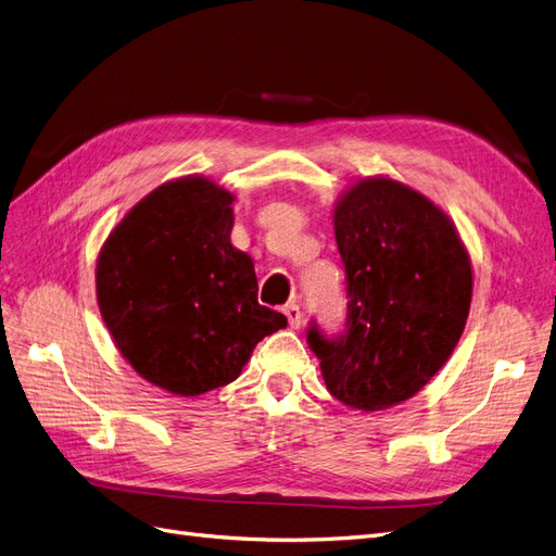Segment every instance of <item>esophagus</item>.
Here are the masks:
<instances>
[{"label":"esophagus","mask_w":556,"mask_h":556,"mask_svg":"<svg viewBox=\"0 0 556 556\" xmlns=\"http://www.w3.org/2000/svg\"><path fill=\"white\" fill-rule=\"evenodd\" d=\"M282 313L288 315V323H290V327H294V329H299L301 323H304V313H301V308H299L296 304H288V306L282 308Z\"/></svg>","instance_id":"esophagus-1"}]
</instances>
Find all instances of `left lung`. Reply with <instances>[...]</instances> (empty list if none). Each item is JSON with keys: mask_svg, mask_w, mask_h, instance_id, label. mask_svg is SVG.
I'll list each match as a JSON object with an SVG mask.
<instances>
[{"mask_svg": "<svg viewBox=\"0 0 556 556\" xmlns=\"http://www.w3.org/2000/svg\"><path fill=\"white\" fill-rule=\"evenodd\" d=\"M348 313L336 336L306 341L333 399L364 413L392 408L439 374L466 327L468 252L450 217L390 178L352 185L336 204Z\"/></svg>", "mask_w": 556, "mask_h": 556, "instance_id": "8db88e82", "label": "left lung"}]
</instances>
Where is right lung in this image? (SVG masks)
Instances as JSON below:
<instances>
[{
	"label": "right lung",
	"mask_w": 556,
	"mask_h": 556,
	"mask_svg": "<svg viewBox=\"0 0 556 556\" xmlns=\"http://www.w3.org/2000/svg\"><path fill=\"white\" fill-rule=\"evenodd\" d=\"M231 201L206 178L164 182L99 252L97 301L117 350L172 394L237 380L264 336L288 325L260 306L255 266L229 241Z\"/></svg>",
	"instance_id": "1"
}]
</instances>
